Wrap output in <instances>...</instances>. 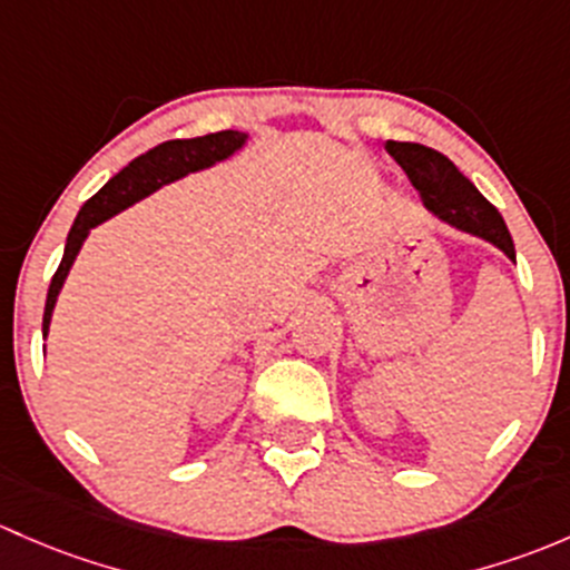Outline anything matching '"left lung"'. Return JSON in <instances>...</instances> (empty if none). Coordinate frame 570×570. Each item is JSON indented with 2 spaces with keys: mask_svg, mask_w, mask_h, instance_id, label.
Masks as SVG:
<instances>
[{
  "mask_svg": "<svg viewBox=\"0 0 570 570\" xmlns=\"http://www.w3.org/2000/svg\"><path fill=\"white\" fill-rule=\"evenodd\" d=\"M386 150L406 169L425 210H431L439 222L455 227V230L483 238L485 244L497 246L508 261L515 263L513 238H510L500 210L474 189L472 180L448 156L425 148V145L392 142V139L386 142Z\"/></svg>",
  "mask_w": 570,
  "mask_h": 570,
  "instance_id": "8db88e82",
  "label": "left lung"
}]
</instances>
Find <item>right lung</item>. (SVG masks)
<instances>
[{"instance_id": "right-lung-1", "label": "right lung", "mask_w": 570, "mask_h": 570, "mask_svg": "<svg viewBox=\"0 0 570 570\" xmlns=\"http://www.w3.org/2000/svg\"><path fill=\"white\" fill-rule=\"evenodd\" d=\"M249 142V134L244 131H219L205 134L195 139H169V142L156 145L148 154L134 158L128 167H122L115 178L104 186L98 195H92L81 205L79 216H76L73 227L68 233L66 255H62L60 268H57L55 279L49 285V296H46L43 309V340L49 337L51 315H55L57 298H60L62 285H66L70 266H73L76 255L81 252V244L87 242L92 227L104 225V222L117 216L120 210L131 208L139 199L150 197L161 186L175 184V180L186 178L191 173H203V169L216 167L219 161H227L236 156L244 145Z\"/></svg>"}]
</instances>
